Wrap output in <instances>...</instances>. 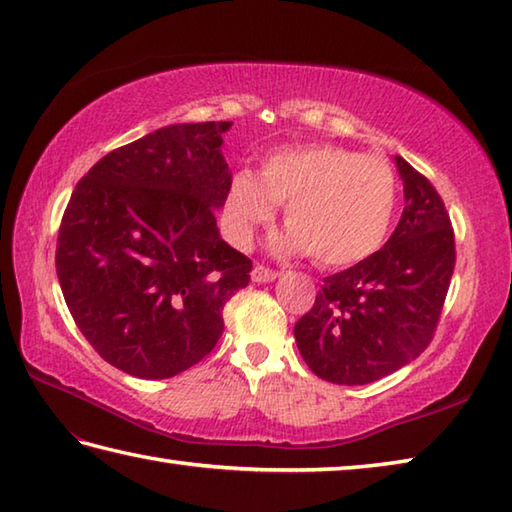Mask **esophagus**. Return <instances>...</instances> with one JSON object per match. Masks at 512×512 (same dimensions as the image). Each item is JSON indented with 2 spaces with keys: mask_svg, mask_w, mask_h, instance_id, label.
Listing matches in <instances>:
<instances>
[{
  "mask_svg": "<svg viewBox=\"0 0 512 512\" xmlns=\"http://www.w3.org/2000/svg\"><path fill=\"white\" fill-rule=\"evenodd\" d=\"M250 277H253V282H257V284H268V282H275V279L279 277V273H277V270H273V268L257 264L253 268V273H250Z\"/></svg>",
  "mask_w": 512,
  "mask_h": 512,
  "instance_id": "34e87169",
  "label": "esophagus"
}]
</instances>
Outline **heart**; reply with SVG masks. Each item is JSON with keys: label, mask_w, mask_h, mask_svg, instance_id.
<instances>
[{"label": "heart", "mask_w": 512, "mask_h": 512, "mask_svg": "<svg viewBox=\"0 0 512 512\" xmlns=\"http://www.w3.org/2000/svg\"><path fill=\"white\" fill-rule=\"evenodd\" d=\"M284 204L279 253H310L315 264L342 268L377 253L390 233L397 177L386 159L330 144L293 146L268 155L257 170L237 173L226 197V224L239 246Z\"/></svg>", "instance_id": "b5f03b06"}]
</instances>
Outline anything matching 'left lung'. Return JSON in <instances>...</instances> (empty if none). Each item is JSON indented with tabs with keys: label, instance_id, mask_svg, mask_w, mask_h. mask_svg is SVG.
<instances>
[{
	"label": "left lung",
	"instance_id": "obj_1",
	"mask_svg": "<svg viewBox=\"0 0 512 512\" xmlns=\"http://www.w3.org/2000/svg\"><path fill=\"white\" fill-rule=\"evenodd\" d=\"M404 213L384 248L324 279L295 324L304 362L330 384L362 386L413 362L433 339L455 270L442 197L404 157Z\"/></svg>",
	"mask_w": 512,
	"mask_h": 512
}]
</instances>
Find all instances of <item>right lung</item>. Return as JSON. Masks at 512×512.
<instances>
[{"instance_id":"right-lung-1","label":"right lung","mask_w":512,"mask_h":512,"mask_svg":"<svg viewBox=\"0 0 512 512\" xmlns=\"http://www.w3.org/2000/svg\"><path fill=\"white\" fill-rule=\"evenodd\" d=\"M230 122L175 124L110 150L79 179L59 226L66 306L110 366L166 379L222 337V308L253 262L219 237Z\"/></svg>"}]
</instances>
